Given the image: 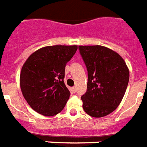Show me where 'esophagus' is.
Listing matches in <instances>:
<instances>
[{
  "instance_id": "esophagus-1",
  "label": "esophagus",
  "mask_w": 147,
  "mask_h": 147,
  "mask_svg": "<svg viewBox=\"0 0 147 147\" xmlns=\"http://www.w3.org/2000/svg\"><path fill=\"white\" fill-rule=\"evenodd\" d=\"M71 90H72V92H76V87H75V86H74V87H72L71 88Z\"/></svg>"
}]
</instances>
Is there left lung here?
Here are the masks:
<instances>
[{"label": "left lung", "instance_id": "obj_1", "mask_svg": "<svg viewBox=\"0 0 147 147\" xmlns=\"http://www.w3.org/2000/svg\"><path fill=\"white\" fill-rule=\"evenodd\" d=\"M88 70L87 91L82 96V107L88 115L101 117L118 107L129 82L124 60L114 51L101 46H79Z\"/></svg>", "mask_w": 147, "mask_h": 147}]
</instances>
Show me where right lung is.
Here are the masks:
<instances>
[{"instance_id":"1","label":"right lung","mask_w":147,"mask_h":147,"mask_svg":"<svg viewBox=\"0 0 147 147\" xmlns=\"http://www.w3.org/2000/svg\"><path fill=\"white\" fill-rule=\"evenodd\" d=\"M77 46H52L38 49L22 67L20 88L26 102L44 116L62 111L70 96L64 83L65 69Z\"/></svg>"}]
</instances>
